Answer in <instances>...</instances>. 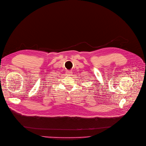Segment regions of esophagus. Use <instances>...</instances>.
Segmentation results:
<instances>
[{
	"mask_svg": "<svg viewBox=\"0 0 146 146\" xmlns=\"http://www.w3.org/2000/svg\"><path fill=\"white\" fill-rule=\"evenodd\" d=\"M66 75H68V76H71L72 74V72L71 71H67L66 72Z\"/></svg>",
	"mask_w": 146,
	"mask_h": 146,
	"instance_id": "esophagus-1",
	"label": "esophagus"
}]
</instances>
